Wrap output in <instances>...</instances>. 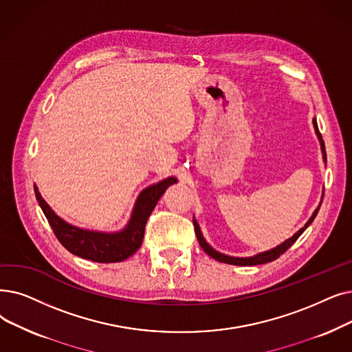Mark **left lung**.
I'll return each instance as SVG.
<instances>
[{
  "mask_svg": "<svg viewBox=\"0 0 352 352\" xmlns=\"http://www.w3.org/2000/svg\"><path fill=\"white\" fill-rule=\"evenodd\" d=\"M312 124H314V128H315L316 138H318L319 145H320V152H322V160H324V162H327L325 144H324V141H322V136H320V133H319L318 124H316V118H314V119H312ZM322 198H324V194L320 195V203H322ZM320 203H319V206L315 208V211L312 212V216H311V219L307 221V224H305V226L300 228V230H298L292 237H289V239H287V240H285L283 243L278 244L276 248L269 249V250L262 252V253H257V254H254V256H249V257H236V256H228V254L220 253V252H217L216 249H212V248L210 246V244L207 243V240L204 239V236H203V233H201V228H200V226H198L197 220H195V219H192V221H194V228H195V236H197L198 243H200L201 249H203V250H204L210 257L216 258L217 262L228 263V265H236V266H254V265H263V263H267V262L274 261V258H278L280 254H283V253H285L290 246H292V244L298 240V237H299L305 230H307L308 226H309V224L314 221V219L316 217V214H318L319 207H320Z\"/></svg>",
  "mask_w": 352,
  "mask_h": 352,
  "instance_id": "8db88e82",
  "label": "left lung"
}]
</instances>
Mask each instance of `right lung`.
I'll list each match as a JSON object with an SVG mask.
<instances>
[{"mask_svg": "<svg viewBox=\"0 0 352 352\" xmlns=\"http://www.w3.org/2000/svg\"><path fill=\"white\" fill-rule=\"evenodd\" d=\"M175 182H178L175 177H168L142 190L136 198L126 226L118 232L89 230V228L73 226L58 217L52 207L44 201L36 184L34 192L38 206L44 216L47 217L57 240L72 254L98 263H116L131 257L141 248L148 217L165 190Z\"/></svg>", "mask_w": 352, "mask_h": 352, "instance_id": "right-lung-1", "label": "right lung"}]
</instances>
